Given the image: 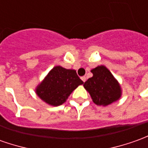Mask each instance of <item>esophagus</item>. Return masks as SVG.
I'll return each mask as SVG.
<instances>
[{"label": "esophagus", "mask_w": 148, "mask_h": 148, "mask_svg": "<svg viewBox=\"0 0 148 148\" xmlns=\"http://www.w3.org/2000/svg\"><path fill=\"white\" fill-rule=\"evenodd\" d=\"M81 79H82L83 82H86V80H87V77L83 76V77H82V78H81Z\"/></svg>", "instance_id": "obj_1"}]
</instances>
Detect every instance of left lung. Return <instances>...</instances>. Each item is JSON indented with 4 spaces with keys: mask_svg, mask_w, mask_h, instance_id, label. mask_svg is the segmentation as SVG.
Segmentation results:
<instances>
[{
    "mask_svg": "<svg viewBox=\"0 0 148 148\" xmlns=\"http://www.w3.org/2000/svg\"><path fill=\"white\" fill-rule=\"evenodd\" d=\"M91 73L93 76L88 78L83 86L89 91L95 104L106 106L120 98V86L105 66H97L91 70Z\"/></svg>",
    "mask_w": 148,
    "mask_h": 148,
    "instance_id": "left-lung-1",
    "label": "left lung"
}]
</instances>
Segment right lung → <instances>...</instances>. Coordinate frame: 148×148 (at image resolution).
I'll return each mask as SVG.
<instances>
[{"label": "right lung", "instance_id": "add662e5", "mask_svg": "<svg viewBox=\"0 0 148 148\" xmlns=\"http://www.w3.org/2000/svg\"><path fill=\"white\" fill-rule=\"evenodd\" d=\"M82 83L75 70L56 66L37 87L36 93L46 103L58 106L65 103L70 93Z\"/></svg>", "mask_w": 148, "mask_h": 148}]
</instances>
